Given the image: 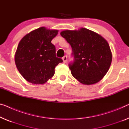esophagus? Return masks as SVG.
<instances>
[{
  "mask_svg": "<svg viewBox=\"0 0 129 129\" xmlns=\"http://www.w3.org/2000/svg\"><path fill=\"white\" fill-rule=\"evenodd\" d=\"M62 60H63V62H67V55H65L64 57H62Z\"/></svg>",
  "mask_w": 129,
  "mask_h": 129,
  "instance_id": "obj_1",
  "label": "esophagus"
}]
</instances>
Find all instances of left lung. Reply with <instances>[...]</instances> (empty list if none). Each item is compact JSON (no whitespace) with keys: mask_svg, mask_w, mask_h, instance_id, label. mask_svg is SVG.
I'll return each instance as SVG.
<instances>
[{"mask_svg":"<svg viewBox=\"0 0 129 129\" xmlns=\"http://www.w3.org/2000/svg\"><path fill=\"white\" fill-rule=\"evenodd\" d=\"M60 34L72 47L74 61L69 64V68L72 76L87 85L100 81L112 62V53L107 40L84 28L63 30Z\"/></svg>","mask_w":129,"mask_h":129,"instance_id":"1","label":"left lung"}]
</instances>
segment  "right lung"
<instances>
[{"label": "right lung", "instance_id": "add662e5", "mask_svg": "<svg viewBox=\"0 0 129 129\" xmlns=\"http://www.w3.org/2000/svg\"><path fill=\"white\" fill-rule=\"evenodd\" d=\"M58 30L42 26L26 34L20 40L15 54V63L26 81L43 84L54 75L55 67L62 59L56 57L51 40Z\"/></svg>", "mask_w": 129, "mask_h": 129}]
</instances>
